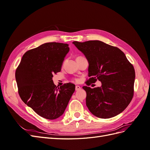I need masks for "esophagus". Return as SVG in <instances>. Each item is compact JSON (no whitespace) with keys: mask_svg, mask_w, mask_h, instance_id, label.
I'll return each mask as SVG.
<instances>
[{"mask_svg":"<svg viewBox=\"0 0 150 150\" xmlns=\"http://www.w3.org/2000/svg\"><path fill=\"white\" fill-rule=\"evenodd\" d=\"M81 89V88L79 86H76V88H75L76 91H79V90H80Z\"/></svg>","mask_w":150,"mask_h":150,"instance_id":"1","label":"esophagus"}]
</instances>
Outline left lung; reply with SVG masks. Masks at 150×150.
Returning a JSON list of instances; mask_svg holds the SVG:
<instances>
[{
    "instance_id": "left-lung-1",
    "label": "left lung",
    "mask_w": 150,
    "mask_h": 150,
    "mask_svg": "<svg viewBox=\"0 0 150 150\" xmlns=\"http://www.w3.org/2000/svg\"><path fill=\"white\" fill-rule=\"evenodd\" d=\"M89 62V83L97 80L101 87L83 88L86 92V103L89 111L100 118H110L120 114L133 97L135 71L125 53L116 47L100 40L72 42Z\"/></svg>"
}]
</instances>
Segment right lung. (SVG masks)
Wrapping results in <instances>:
<instances>
[{
    "mask_svg": "<svg viewBox=\"0 0 150 150\" xmlns=\"http://www.w3.org/2000/svg\"><path fill=\"white\" fill-rule=\"evenodd\" d=\"M69 51L67 44H43L27 51L16 69L21 99L44 118L55 120L62 115L75 91L74 84L58 87L52 81L53 74L61 71Z\"/></svg>",
    "mask_w": 150,
    "mask_h": 150,
    "instance_id": "obj_1",
    "label": "right lung"
}]
</instances>
